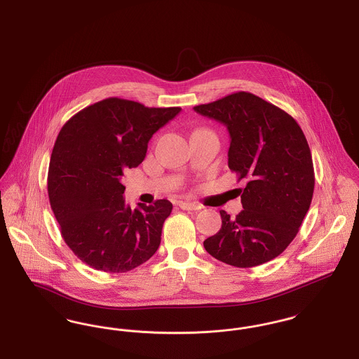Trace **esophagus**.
<instances>
[{"instance_id":"esophagus-1","label":"esophagus","mask_w":359,"mask_h":359,"mask_svg":"<svg viewBox=\"0 0 359 359\" xmlns=\"http://www.w3.org/2000/svg\"><path fill=\"white\" fill-rule=\"evenodd\" d=\"M179 208H180L182 210H201V209H202L201 205L190 203V202H180V203H179Z\"/></svg>"}]
</instances>
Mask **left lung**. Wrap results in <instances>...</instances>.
<instances>
[{
    "label": "left lung",
    "instance_id": "left-lung-1",
    "mask_svg": "<svg viewBox=\"0 0 359 359\" xmlns=\"http://www.w3.org/2000/svg\"><path fill=\"white\" fill-rule=\"evenodd\" d=\"M194 109L224 123L231 135L228 165L240 180L241 212L221 210L222 226L203 241L212 257L240 269L270 262L293 241L309 210L315 170L294 118L250 92H236Z\"/></svg>",
    "mask_w": 359,
    "mask_h": 359
}]
</instances>
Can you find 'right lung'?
<instances>
[{"label":"right lung","instance_id":"add662e5","mask_svg":"<svg viewBox=\"0 0 359 359\" xmlns=\"http://www.w3.org/2000/svg\"><path fill=\"white\" fill-rule=\"evenodd\" d=\"M180 111L108 97L61 128L50 160L48 199L65 243L89 267L126 273L160 247L172 203L158 199L131 210L121 179L144 161L151 135Z\"/></svg>","mask_w":359,"mask_h":359}]
</instances>
